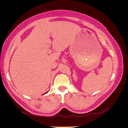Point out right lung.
Returning <instances> with one entry per match:
<instances>
[{"label": "right lung", "instance_id": "1", "mask_svg": "<svg viewBox=\"0 0 128 128\" xmlns=\"http://www.w3.org/2000/svg\"><path fill=\"white\" fill-rule=\"evenodd\" d=\"M47 92H46V93H47Z\"/></svg>", "mask_w": 128, "mask_h": 128}]
</instances>
